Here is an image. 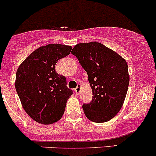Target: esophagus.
Here are the masks:
<instances>
[{
    "instance_id": "esophagus-1",
    "label": "esophagus",
    "mask_w": 156,
    "mask_h": 156,
    "mask_svg": "<svg viewBox=\"0 0 156 156\" xmlns=\"http://www.w3.org/2000/svg\"><path fill=\"white\" fill-rule=\"evenodd\" d=\"M81 87H82L81 84H80V83H79V84L77 85V86H76V89H74V91H75V92H76V94H80V89H81Z\"/></svg>"
}]
</instances>
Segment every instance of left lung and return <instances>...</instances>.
<instances>
[{"label": "left lung", "instance_id": "obj_1", "mask_svg": "<svg viewBox=\"0 0 156 156\" xmlns=\"http://www.w3.org/2000/svg\"><path fill=\"white\" fill-rule=\"evenodd\" d=\"M71 53L87 72L92 99L83 105L86 116L94 122L109 121L124 104L129 74L126 61L115 51L98 42L81 43Z\"/></svg>", "mask_w": 156, "mask_h": 156}]
</instances>
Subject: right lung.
I'll return each mask as SVG.
<instances>
[{
    "label": "right lung",
    "instance_id": "1",
    "mask_svg": "<svg viewBox=\"0 0 156 156\" xmlns=\"http://www.w3.org/2000/svg\"><path fill=\"white\" fill-rule=\"evenodd\" d=\"M71 46L51 43L37 48L19 65L15 86L22 107L37 122L50 125L63 115L72 90L65 76L56 73L59 59L70 53Z\"/></svg>",
    "mask_w": 156,
    "mask_h": 156
}]
</instances>
